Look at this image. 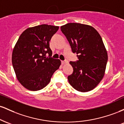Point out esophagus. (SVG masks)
<instances>
[{
    "label": "esophagus",
    "mask_w": 124,
    "mask_h": 124,
    "mask_svg": "<svg viewBox=\"0 0 124 124\" xmlns=\"http://www.w3.org/2000/svg\"><path fill=\"white\" fill-rule=\"evenodd\" d=\"M68 63V61H62V63L63 64V65H65V64H66Z\"/></svg>",
    "instance_id": "esophagus-1"
}]
</instances>
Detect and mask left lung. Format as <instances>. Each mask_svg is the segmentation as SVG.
<instances>
[{"label": "left lung", "instance_id": "1", "mask_svg": "<svg viewBox=\"0 0 124 124\" xmlns=\"http://www.w3.org/2000/svg\"><path fill=\"white\" fill-rule=\"evenodd\" d=\"M61 30L69 41L79 60L70 62L73 72L68 77L70 85L76 90H92L103 79L108 54L103 39L92 26L76 23L62 25Z\"/></svg>", "mask_w": 124, "mask_h": 124}]
</instances>
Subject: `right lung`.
<instances>
[{
	"label": "right lung",
	"mask_w": 124,
	"mask_h": 124,
	"mask_svg": "<svg viewBox=\"0 0 124 124\" xmlns=\"http://www.w3.org/2000/svg\"><path fill=\"white\" fill-rule=\"evenodd\" d=\"M58 26L42 24L27 28L18 38L12 52V64L18 82L25 89L37 91L50 82L61 61L52 55L49 41Z\"/></svg>",
	"instance_id": "add662e5"
}]
</instances>
